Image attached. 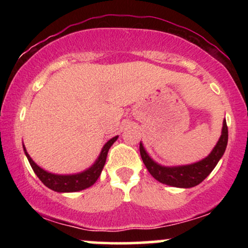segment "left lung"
Here are the masks:
<instances>
[{
    "mask_svg": "<svg viewBox=\"0 0 248 248\" xmlns=\"http://www.w3.org/2000/svg\"><path fill=\"white\" fill-rule=\"evenodd\" d=\"M227 140H229V130H227L226 121L224 120L223 130H221V135L218 143L216 144L211 154L206 158L197 162V163L183 167H162L160 164L155 163L148 156L141 143L140 154L148 171L158 182L176 187H192L202 183L215 169L221 156L224 155L227 146Z\"/></svg>",
    "mask_w": 248,
    "mask_h": 248,
    "instance_id": "left-lung-1",
    "label": "left lung"
}]
</instances>
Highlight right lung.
<instances>
[{
	"instance_id": "1",
	"label": "right lung",
	"mask_w": 248,
	"mask_h": 248,
	"mask_svg": "<svg viewBox=\"0 0 248 248\" xmlns=\"http://www.w3.org/2000/svg\"><path fill=\"white\" fill-rule=\"evenodd\" d=\"M116 139H118V136L110 139V140L105 144L100 155H99L98 160L95 161V163L93 164L90 169L85 170V171H82L80 173H76V175H55V173L45 171V170L39 168L35 162L31 160V157L29 156V154L27 153V150H25L24 146L23 148L31 168H32V170L35 171L37 177L41 179L42 183L44 184L45 186H47L49 189L57 192H75L87 189V187H90L91 186H93V184L95 183L96 179L100 176L102 169H104L108 150H109L110 146L116 141Z\"/></svg>"
}]
</instances>
